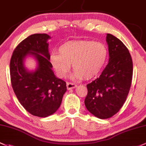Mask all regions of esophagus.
I'll use <instances>...</instances> for the list:
<instances>
[{"label":"esophagus","instance_id":"esophagus-1","mask_svg":"<svg viewBox=\"0 0 146 146\" xmlns=\"http://www.w3.org/2000/svg\"><path fill=\"white\" fill-rule=\"evenodd\" d=\"M76 87H77V85H76V84L73 83V82H68V83L66 84V87L68 90L76 88Z\"/></svg>","mask_w":146,"mask_h":146}]
</instances>
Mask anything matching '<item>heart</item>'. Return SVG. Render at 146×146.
<instances>
[{"label": "heart", "instance_id": "b5f03b06", "mask_svg": "<svg viewBox=\"0 0 146 146\" xmlns=\"http://www.w3.org/2000/svg\"><path fill=\"white\" fill-rule=\"evenodd\" d=\"M59 52H52L50 62L58 77L65 78L71 68V78L87 80L96 77L106 64L108 51L106 46L91 40L69 41L59 47Z\"/></svg>", "mask_w": 146, "mask_h": 146}]
</instances>
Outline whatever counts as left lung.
I'll list each match as a JSON object with an SVG mask.
<instances>
[{
    "label": "left lung",
    "instance_id": "8db88e82",
    "mask_svg": "<svg viewBox=\"0 0 146 146\" xmlns=\"http://www.w3.org/2000/svg\"><path fill=\"white\" fill-rule=\"evenodd\" d=\"M108 64L99 78L87 85L85 105L100 119L111 117L119 111L127 97L133 75V63L127 47L115 36L107 33Z\"/></svg>",
    "mask_w": 146,
    "mask_h": 146
}]
</instances>
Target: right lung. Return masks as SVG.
Wrapping results in <instances>:
<instances>
[{
	"label": "right lung",
	"mask_w": 146,
	"mask_h": 146,
	"mask_svg": "<svg viewBox=\"0 0 146 146\" xmlns=\"http://www.w3.org/2000/svg\"><path fill=\"white\" fill-rule=\"evenodd\" d=\"M46 33L31 35L15 49L10 64L12 89L20 104L29 113L40 117L54 114L60 106L66 92V82L55 76L50 63ZM36 59V68L30 71L25 59Z\"/></svg>",
	"instance_id": "right-lung-1"
}]
</instances>
